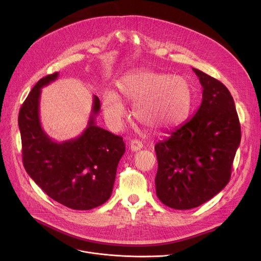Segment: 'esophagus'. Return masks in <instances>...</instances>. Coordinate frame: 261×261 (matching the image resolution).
I'll use <instances>...</instances> for the list:
<instances>
[{
    "mask_svg": "<svg viewBox=\"0 0 261 261\" xmlns=\"http://www.w3.org/2000/svg\"><path fill=\"white\" fill-rule=\"evenodd\" d=\"M142 146H143L142 141H140L138 139H133L130 142V148H131V151H133V152L140 151L141 148H142Z\"/></svg>",
    "mask_w": 261,
    "mask_h": 261,
    "instance_id": "34e87169",
    "label": "esophagus"
}]
</instances>
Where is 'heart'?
Returning a JSON list of instances; mask_svg holds the SVG:
<instances>
[{"instance_id":"obj_1","label":"heart","mask_w":261,"mask_h":261,"mask_svg":"<svg viewBox=\"0 0 261 261\" xmlns=\"http://www.w3.org/2000/svg\"><path fill=\"white\" fill-rule=\"evenodd\" d=\"M120 98L133 102V116L144 127L162 132L179 126L190 115L193 92L182 76L150 70H134L117 82ZM118 95L106 91L103 95L105 116L109 124L122 125L126 109Z\"/></svg>"}]
</instances>
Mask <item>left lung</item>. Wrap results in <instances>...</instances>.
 I'll list each match as a JSON object with an SVG mask.
<instances>
[{
    "label": "left lung",
    "instance_id": "1",
    "mask_svg": "<svg viewBox=\"0 0 261 261\" xmlns=\"http://www.w3.org/2000/svg\"><path fill=\"white\" fill-rule=\"evenodd\" d=\"M202 86L195 115L155 145L158 198L174 210H190L217 195L230 179L241 126L228 89L192 68Z\"/></svg>",
    "mask_w": 261,
    "mask_h": 261
}]
</instances>
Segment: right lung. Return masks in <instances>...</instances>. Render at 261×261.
Returning a JSON list of instances; mask_svg holds the SVG:
<instances>
[{
  "mask_svg": "<svg viewBox=\"0 0 261 261\" xmlns=\"http://www.w3.org/2000/svg\"><path fill=\"white\" fill-rule=\"evenodd\" d=\"M59 72L41 79L20 107L18 126L22 162L28 174L57 202L79 211L97 207L113 193L117 168L125 153L121 136L96 125L100 100L94 95L92 114L77 137L58 142L43 130L39 104L41 89Z\"/></svg>",
  "mask_w": 261,
  "mask_h": 261,
  "instance_id": "obj_1",
  "label": "right lung"
}]
</instances>
